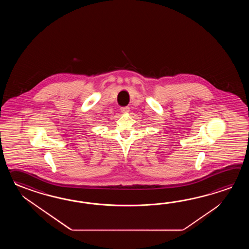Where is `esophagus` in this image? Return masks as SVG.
I'll list each match as a JSON object with an SVG mask.
<instances>
[{
  "label": "esophagus",
  "instance_id": "1",
  "mask_svg": "<svg viewBox=\"0 0 249 249\" xmlns=\"http://www.w3.org/2000/svg\"><path fill=\"white\" fill-rule=\"evenodd\" d=\"M120 110H121L122 113H125V112H128L130 110V107H123L120 108Z\"/></svg>",
  "mask_w": 249,
  "mask_h": 249
}]
</instances>
